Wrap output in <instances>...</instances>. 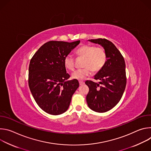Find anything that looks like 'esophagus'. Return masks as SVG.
<instances>
[{
  "label": "esophagus",
  "mask_w": 151,
  "mask_h": 151,
  "mask_svg": "<svg viewBox=\"0 0 151 151\" xmlns=\"http://www.w3.org/2000/svg\"><path fill=\"white\" fill-rule=\"evenodd\" d=\"M79 85H83V84L85 83V82H84L83 81H79Z\"/></svg>",
  "instance_id": "1"
}]
</instances>
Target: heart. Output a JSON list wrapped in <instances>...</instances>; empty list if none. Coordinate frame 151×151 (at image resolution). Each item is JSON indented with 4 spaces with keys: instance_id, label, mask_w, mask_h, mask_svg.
I'll list each match as a JSON object with an SVG mask.
<instances>
[{
    "instance_id": "1",
    "label": "heart",
    "mask_w": 151,
    "mask_h": 151,
    "mask_svg": "<svg viewBox=\"0 0 151 151\" xmlns=\"http://www.w3.org/2000/svg\"><path fill=\"white\" fill-rule=\"evenodd\" d=\"M76 54L78 57H85L83 64L84 68L77 69L72 74V78L78 81H82L90 76L92 71L99 72L107 61L106 52L100 47L83 45L76 50ZM64 65L67 69L73 70L75 68V58L70 54L67 55L64 58Z\"/></svg>"
}]
</instances>
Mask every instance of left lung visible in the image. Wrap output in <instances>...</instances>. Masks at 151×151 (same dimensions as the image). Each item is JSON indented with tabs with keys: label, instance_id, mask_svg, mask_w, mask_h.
<instances>
[{
	"label": "left lung",
	"instance_id": "1",
	"mask_svg": "<svg viewBox=\"0 0 151 151\" xmlns=\"http://www.w3.org/2000/svg\"><path fill=\"white\" fill-rule=\"evenodd\" d=\"M89 41L101 45L107 54L104 67L94 76L99 83L87 81L89 92L86 97L90 108L97 112H105L115 107L121 100L126 83L125 63L120 51L113 43L106 39Z\"/></svg>",
	"mask_w": 151,
	"mask_h": 151
}]
</instances>
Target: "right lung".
<instances>
[{
    "label": "right lung",
    "instance_id": "add662e5",
    "mask_svg": "<svg viewBox=\"0 0 151 151\" xmlns=\"http://www.w3.org/2000/svg\"><path fill=\"white\" fill-rule=\"evenodd\" d=\"M80 40L49 41L32 57L29 68V86L37 105L45 112L57 115L66 112L79 87L78 80L68 81L64 58Z\"/></svg>",
    "mask_w": 151,
    "mask_h": 151
}]
</instances>
